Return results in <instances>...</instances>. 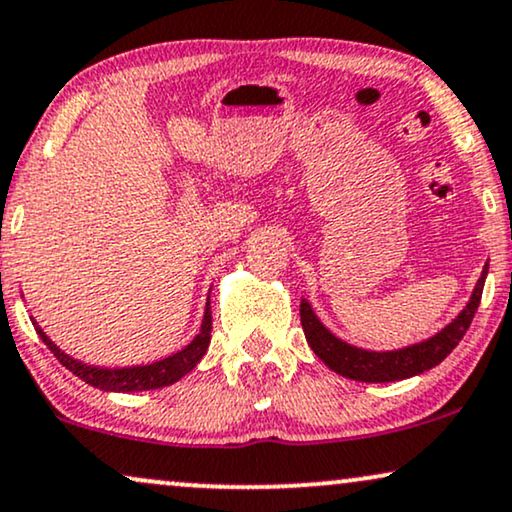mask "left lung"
<instances>
[{
    "label": "left lung",
    "instance_id": "8db88e82",
    "mask_svg": "<svg viewBox=\"0 0 512 512\" xmlns=\"http://www.w3.org/2000/svg\"><path fill=\"white\" fill-rule=\"evenodd\" d=\"M487 269L489 267L485 264V271H482L480 281L475 285L473 297H470L466 309L454 318V323H449L445 330L438 332V335L431 339H426V342L386 353L356 349V346L337 339L330 330H325L323 323L313 316L309 302L302 299V304H299V316H302L306 342H309L313 353H316L332 372L342 374L346 379L381 384V381H400L414 377V374H421L431 370L435 365H440L442 360L454 351V346L461 342L463 335H466L470 323H473L475 311H478L480 306Z\"/></svg>",
    "mask_w": 512,
    "mask_h": 512
}]
</instances>
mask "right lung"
Listing matches in <instances>:
<instances>
[{
	"label": "right lung",
	"instance_id": "add662e5",
	"mask_svg": "<svg viewBox=\"0 0 512 512\" xmlns=\"http://www.w3.org/2000/svg\"><path fill=\"white\" fill-rule=\"evenodd\" d=\"M210 330H213V313H210V304L206 306V316H203L201 332L194 337V342L187 349L173 353V356L159 360V363L142 365V367H126V370H100V367H91L79 363L70 356H65L49 337L44 335L37 327L39 337L44 339V344L53 351V356L60 360V365H65L72 374H77L81 381L91 384L102 391H149V388H163L175 384L177 379L185 377L187 372H192L196 363L206 356L208 344H210Z\"/></svg>",
	"mask_w": 512,
	"mask_h": 512
}]
</instances>
